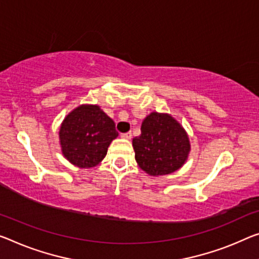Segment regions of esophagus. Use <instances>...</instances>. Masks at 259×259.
<instances>
[{
    "label": "esophagus",
    "instance_id": "obj_1",
    "mask_svg": "<svg viewBox=\"0 0 259 259\" xmlns=\"http://www.w3.org/2000/svg\"><path fill=\"white\" fill-rule=\"evenodd\" d=\"M121 138H124V139H131V138H132V132L122 133V134H121Z\"/></svg>",
    "mask_w": 259,
    "mask_h": 259
}]
</instances>
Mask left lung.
<instances>
[{
	"label": "left lung",
	"instance_id": "left-lung-1",
	"mask_svg": "<svg viewBox=\"0 0 259 259\" xmlns=\"http://www.w3.org/2000/svg\"><path fill=\"white\" fill-rule=\"evenodd\" d=\"M135 160L150 176L172 174L183 166L190 153L185 130L170 114L152 112L141 125V134L133 139Z\"/></svg>",
	"mask_w": 259,
	"mask_h": 259
}]
</instances>
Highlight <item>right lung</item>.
<instances>
[{
  "mask_svg": "<svg viewBox=\"0 0 259 259\" xmlns=\"http://www.w3.org/2000/svg\"><path fill=\"white\" fill-rule=\"evenodd\" d=\"M118 137L114 121L98 105H81L62 121L59 138L63 156L78 168H93Z\"/></svg>",
  "mask_w": 259,
  "mask_h": 259,
  "instance_id": "obj_1",
  "label": "right lung"
}]
</instances>
